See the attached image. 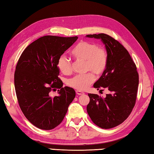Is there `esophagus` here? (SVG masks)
<instances>
[{"label": "esophagus", "instance_id": "esophagus-1", "mask_svg": "<svg viewBox=\"0 0 154 154\" xmlns=\"http://www.w3.org/2000/svg\"><path fill=\"white\" fill-rule=\"evenodd\" d=\"M76 94L78 95H82V94H84L85 93L81 90H76Z\"/></svg>", "mask_w": 154, "mask_h": 154}]
</instances>
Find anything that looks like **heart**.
Masks as SVG:
<instances>
[{
	"label": "heart",
	"instance_id": "1",
	"mask_svg": "<svg viewBox=\"0 0 154 154\" xmlns=\"http://www.w3.org/2000/svg\"><path fill=\"white\" fill-rule=\"evenodd\" d=\"M72 55L77 60L85 61V71H92L96 75H100L105 72L108 63V53L105 48L98 47L96 43L81 41L71 51ZM58 69L64 75L72 72V63L64 55H62L57 61ZM94 75L88 72L83 75H77L68 79L67 85L77 90H85L94 82Z\"/></svg>",
	"mask_w": 154,
	"mask_h": 154
}]
</instances>
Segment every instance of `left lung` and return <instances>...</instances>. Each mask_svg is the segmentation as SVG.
I'll list each match as a JSON object with an SVG mask.
<instances>
[{"label": "left lung", "instance_id": "left-lung-1", "mask_svg": "<svg viewBox=\"0 0 154 154\" xmlns=\"http://www.w3.org/2000/svg\"><path fill=\"white\" fill-rule=\"evenodd\" d=\"M101 39L108 53V63L102 76L94 84L99 90L106 88L111 93L103 98L89 94L87 111L92 121L101 128H112L130 116L136 103L139 74L136 64L127 49L108 35H88Z\"/></svg>", "mask_w": 154, "mask_h": 154}]
</instances>
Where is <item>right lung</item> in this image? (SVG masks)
Masks as SVG:
<instances>
[{
  "instance_id": "1",
  "label": "right lung",
  "mask_w": 154,
  "mask_h": 154,
  "mask_svg": "<svg viewBox=\"0 0 154 154\" xmlns=\"http://www.w3.org/2000/svg\"><path fill=\"white\" fill-rule=\"evenodd\" d=\"M78 37L44 36L30 44L20 57L15 68L14 84L20 107L34 126L51 130L63 120L75 97V90L63 86L58 77V58ZM60 89L51 97V90Z\"/></svg>"
}]
</instances>
